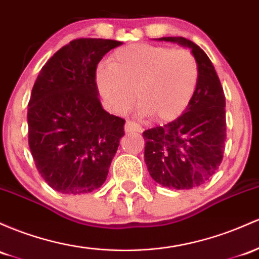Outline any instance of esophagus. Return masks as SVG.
Wrapping results in <instances>:
<instances>
[{
	"label": "esophagus",
	"mask_w": 259,
	"mask_h": 259,
	"mask_svg": "<svg viewBox=\"0 0 259 259\" xmlns=\"http://www.w3.org/2000/svg\"><path fill=\"white\" fill-rule=\"evenodd\" d=\"M124 129L126 133H132V132L143 133L144 132V129L141 125H139L138 123H135V121H132V120H126Z\"/></svg>",
	"instance_id": "1"
}]
</instances>
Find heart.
<instances>
[{"mask_svg": "<svg viewBox=\"0 0 259 259\" xmlns=\"http://www.w3.org/2000/svg\"><path fill=\"white\" fill-rule=\"evenodd\" d=\"M95 79L110 112H127L136 97L141 114L151 115L156 121H169L192 101L199 66L189 50L133 44L115 50L109 65H99Z\"/></svg>", "mask_w": 259, "mask_h": 259, "instance_id": "1", "label": "heart"}]
</instances>
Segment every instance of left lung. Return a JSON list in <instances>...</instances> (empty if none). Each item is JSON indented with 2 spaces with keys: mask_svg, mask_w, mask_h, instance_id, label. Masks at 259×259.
<instances>
[{
  "mask_svg": "<svg viewBox=\"0 0 259 259\" xmlns=\"http://www.w3.org/2000/svg\"><path fill=\"white\" fill-rule=\"evenodd\" d=\"M158 40L189 48L197 59L199 79L184 113L163 126L143 133L145 162L152 180L169 189H192L212 177L224 157L226 139L225 95L203 49L182 36Z\"/></svg>",
  "mask_w": 259,
  "mask_h": 259,
  "instance_id": "left-lung-1",
  "label": "left lung"
}]
</instances>
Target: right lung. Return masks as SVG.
Wrapping results in <instances>:
<instances>
[{
    "label": "right lung",
    "instance_id": "1",
    "mask_svg": "<svg viewBox=\"0 0 259 259\" xmlns=\"http://www.w3.org/2000/svg\"><path fill=\"white\" fill-rule=\"evenodd\" d=\"M123 42L79 38L42 66L28 103V143L36 169L53 189L84 194L106 181L124 136V119L106 112L95 73Z\"/></svg>",
    "mask_w": 259,
    "mask_h": 259
}]
</instances>
